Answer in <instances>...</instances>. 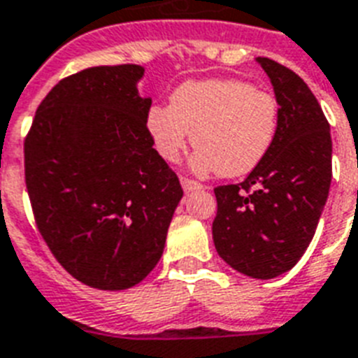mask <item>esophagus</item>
Returning <instances> with one entry per match:
<instances>
[{
  "mask_svg": "<svg viewBox=\"0 0 358 358\" xmlns=\"http://www.w3.org/2000/svg\"><path fill=\"white\" fill-rule=\"evenodd\" d=\"M180 184L184 187L185 193H193V191H199V189H204V185L195 182V180H189V178H180Z\"/></svg>",
  "mask_w": 358,
  "mask_h": 358,
  "instance_id": "1",
  "label": "esophagus"
}]
</instances>
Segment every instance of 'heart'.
Instances as JSON below:
<instances>
[{"instance_id":"heart-1","label":"heart","mask_w":358,"mask_h":358,"mask_svg":"<svg viewBox=\"0 0 358 358\" xmlns=\"http://www.w3.org/2000/svg\"><path fill=\"white\" fill-rule=\"evenodd\" d=\"M277 98L243 80L185 81L171 106L146 111V131L157 156L178 162L193 139L191 171L236 178L252 173L271 150L278 131ZM194 137H190V134Z\"/></svg>"}]
</instances>
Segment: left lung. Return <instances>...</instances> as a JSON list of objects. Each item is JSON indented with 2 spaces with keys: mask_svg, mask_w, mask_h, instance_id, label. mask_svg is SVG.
Instances as JSON below:
<instances>
[{
  "mask_svg": "<svg viewBox=\"0 0 358 358\" xmlns=\"http://www.w3.org/2000/svg\"><path fill=\"white\" fill-rule=\"evenodd\" d=\"M280 109L278 131L266 159L236 185L215 187L213 243L232 269L275 278L310 245L333 178L331 126L294 70L256 57Z\"/></svg>",
  "mask_w": 358,
  "mask_h": 358,
  "instance_id": "1",
  "label": "left lung"
}]
</instances>
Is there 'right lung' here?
<instances>
[{"mask_svg": "<svg viewBox=\"0 0 358 358\" xmlns=\"http://www.w3.org/2000/svg\"><path fill=\"white\" fill-rule=\"evenodd\" d=\"M139 64L92 66L48 92L25 137V185L59 264L98 289L131 288L156 267L184 196L152 148Z\"/></svg>", "mask_w": 358, "mask_h": 358, "instance_id": "add662e5", "label": "right lung"}]
</instances>
